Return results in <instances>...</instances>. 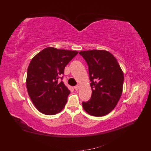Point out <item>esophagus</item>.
I'll use <instances>...</instances> for the list:
<instances>
[{"mask_svg": "<svg viewBox=\"0 0 151 151\" xmlns=\"http://www.w3.org/2000/svg\"><path fill=\"white\" fill-rule=\"evenodd\" d=\"M79 88H80L79 84H77V86H76L74 87V89H75L76 91H77V90H78V89H79Z\"/></svg>", "mask_w": 151, "mask_h": 151, "instance_id": "1", "label": "esophagus"}]
</instances>
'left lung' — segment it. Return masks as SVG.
<instances>
[{"mask_svg":"<svg viewBox=\"0 0 151 151\" xmlns=\"http://www.w3.org/2000/svg\"><path fill=\"white\" fill-rule=\"evenodd\" d=\"M89 68L91 98L83 102V107L89 115L102 116L115 108L122 94L124 75L116 58L106 50L81 51Z\"/></svg>","mask_w":151,"mask_h":151,"instance_id":"obj_1","label":"left lung"}]
</instances>
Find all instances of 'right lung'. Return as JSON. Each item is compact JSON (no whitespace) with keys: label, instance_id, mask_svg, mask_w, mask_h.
<instances>
[{"label":"right lung","instance_id":"obj_1","mask_svg":"<svg viewBox=\"0 0 151 151\" xmlns=\"http://www.w3.org/2000/svg\"><path fill=\"white\" fill-rule=\"evenodd\" d=\"M77 51L47 47L32 58L28 68L26 88L36 109L47 115L60 112L70 91L60 78Z\"/></svg>","mask_w":151,"mask_h":151}]
</instances>
